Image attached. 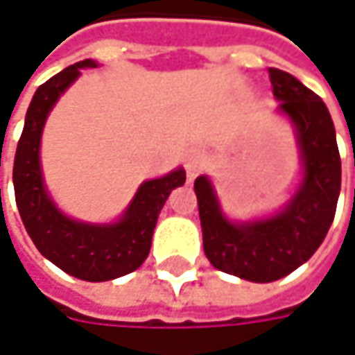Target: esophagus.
Segmentation results:
<instances>
[{
    "instance_id": "34e87169",
    "label": "esophagus",
    "mask_w": 355,
    "mask_h": 355,
    "mask_svg": "<svg viewBox=\"0 0 355 355\" xmlns=\"http://www.w3.org/2000/svg\"><path fill=\"white\" fill-rule=\"evenodd\" d=\"M205 166V156L201 150H189L187 156H184V168H187V177L189 180L197 177Z\"/></svg>"
}]
</instances>
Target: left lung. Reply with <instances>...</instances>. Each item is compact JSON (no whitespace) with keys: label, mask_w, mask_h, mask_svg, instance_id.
Returning a JSON list of instances; mask_svg holds the SVG:
<instances>
[{"label":"left lung","mask_w":355,"mask_h":355,"mask_svg":"<svg viewBox=\"0 0 355 355\" xmlns=\"http://www.w3.org/2000/svg\"><path fill=\"white\" fill-rule=\"evenodd\" d=\"M269 80L277 110L296 125L304 160V178L290 205L267 220L232 224L222 216L211 182L195 180L205 257L216 269L257 284L282 279L315 254L341 189V158L324 103L288 71L271 67Z\"/></svg>","instance_id":"8db88e82"}]
</instances>
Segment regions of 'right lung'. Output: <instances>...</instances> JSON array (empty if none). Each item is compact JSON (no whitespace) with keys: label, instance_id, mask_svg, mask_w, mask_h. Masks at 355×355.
I'll use <instances>...</instances> for the list:
<instances>
[{"label":"right lung","instance_id":"right-lung-1","mask_svg":"<svg viewBox=\"0 0 355 355\" xmlns=\"http://www.w3.org/2000/svg\"><path fill=\"white\" fill-rule=\"evenodd\" d=\"M86 67H96V63L92 59L78 61L38 86L16 148L14 193L24 228L42 257L78 279L107 282L135 271L148 259L158 214L171 191L184 184L187 177L178 168L144 182L123 220L112 226L73 222L51 203L38 162L40 133L49 110Z\"/></svg>","mask_w":355,"mask_h":355}]
</instances>
